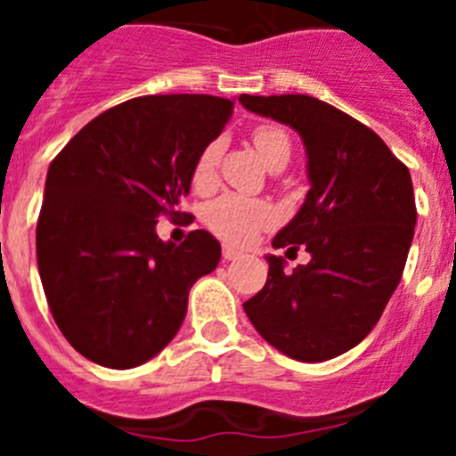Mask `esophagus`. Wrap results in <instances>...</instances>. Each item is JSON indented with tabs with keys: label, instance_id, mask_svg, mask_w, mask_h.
I'll return each instance as SVG.
<instances>
[{
	"label": "esophagus",
	"instance_id": "esophagus-1",
	"mask_svg": "<svg viewBox=\"0 0 456 456\" xmlns=\"http://www.w3.org/2000/svg\"><path fill=\"white\" fill-rule=\"evenodd\" d=\"M241 253L237 251V248H232V247H224V260H237V257H240Z\"/></svg>",
	"mask_w": 456,
	"mask_h": 456
}]
</instances>
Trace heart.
<instances>
[{"label": "heart", "instance_id": "obj_1", "mask_svg": "<svg viewBox=\"0 0 456 456\" xmlns=\"http://www.w3.org/2000/svg\"><path fill=\"white\" fill-rule=\"evenodd\" d=\"M253 146L265 164H272L278 157H289V139L278 127H257L253 132ZM216 146L205 148L193 164L191 183L196 189H208L215 180ZM205 224L216 237L231 244H247L257 232L267 228L273 221V209L267 203L256 199H247L240 193H224L205 208Z\"/></svg>", "mask_w": 456, "mask_h": 456}]
</instances>
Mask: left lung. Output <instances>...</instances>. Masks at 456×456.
Instances as JSON below:
<instances>
[{"mask_svg":"<svg viewBox=\"0 0 456 456\" xmlns=\"http://www.w3.org/2000/svg\"><path fill=\"white\" fill-rule=\"evenodd\" d=\"M253 114L304 139L310 189L273 247L310 263L285 272L267 256V283L244 304L248 320L285 356L320 363L363 340L400 285L416 231L411 173L370 127L310 95H247Z\"/></svg>","mask_w":456,"mask_h":456,"instance_id":"left-lung-1","label":"left lung"}]
</instances>
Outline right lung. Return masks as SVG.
I'll return each instance as SVG.
<instances>
[{
  "label": "right lung",
  "instance_id": "1",
  "mask_svg": "<svg viewBox=\"0 0 456 456\" xmlns=\"http://www.w3.org/2000/svg\"><path fill=\"white\" fill-rule=\"evenodd\" d=\"M231 114L232 100L216 95H143L93 118L50 164L40 281L56 326L93 363L127 370L162 352L191 285L219 265L208 231L175 247L155 225L180 216L193 164Z\"/></svg>",
  "mask_w": 456,
  "mask_h": 456
}]
</instances>
